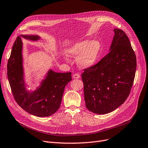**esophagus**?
Segmentation results:
<instances>
[{"label": "esophagus", "instance_id": "esophagus-1", "mask_svg": "<svg viewBox=\"0 0 148 148\" xmlns=\"http://www.w3.org/2000/svg\"><path fill=\"white\" fill-rule=\"evenodd\" d=\"M73 78L74 79H79L80 78V75L79 73H75L73 75Z\"/></svg>", "mask_w": 148, "mask_h": 148}]
</instances>
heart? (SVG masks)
Wrapping results in <instances>:
<instances>
[{"mask_svg": "<svg viewBox=\"0 0 148 148\" xmlns=\"http://www.w3.org/2000/svg\"><path fill=\"white\" fill-rule=\"evenodd\" d=\"M100 42L96 40L82 41L76 43L70 47L67 51L69 57H78V64L84 68L92 66L96 61L101 51Z\"/></svg>", "mask_w": 148, "mask_h": 148, "instance_id": "heart-1", "label": "heart"}]
</instances>
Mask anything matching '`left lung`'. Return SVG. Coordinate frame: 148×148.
I'll return each mask as SVG.
<instances>
[{"label":"left lung","instance_id":"8db88e82","mask_svg":"<svg viewBox=\"0 0 148 148\" xmlns=\"http://www.w3.org/2000/svg\"><path fill=\"white\" fill-rule=\"evenodd\" d=\"M113 31L109 52L84 69L81 76L86 108L98 114H107L123 104L135 78L136 57L130 40L122 30Z\"/></svg>","mask_w":148,"mask_h":148}]
</instances>
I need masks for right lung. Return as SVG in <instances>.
<instances>
[{"label": "right lung", "mask_w": 148, "mask_h": 148, "mask_svg": "<svg viewBox=\"0 0 148 148\" xmlns=\"http://www.w3.org/2000/svg\"><path fill=\"white\" fill-rule=\"evenodd\" d=\"M21 37L32 41L40 39L38 36L23 35L17 37L14 43L7 64L12 93L19 106L29 114L40 117L50 116L60 108L64 88L72 80V73H57L49 70L36 90L27 91L24 80Z\"/></svg>", "instance_id": "1"}]
</instances>
